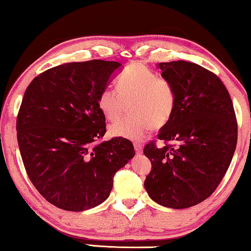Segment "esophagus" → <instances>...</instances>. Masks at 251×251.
<instances>
[{"mask_svg":"<svg viewBox=\"0 0 251 251\" xmlns=\"http://www.w3.org/2000/svg\"><path fill=\"white\" fill-rule=\"evenodd\" d=\"M133 148H135V151H136V153H137V154H142L143 153V146H142V144H139V143H135V144H133Z\"/></svg>","mask_w":251,"mask_h":251,"instance_id":"esophagus-1","label":"esophagus"}]
</instances>
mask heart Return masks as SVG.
Wrapping results in <instances>:
<instances>
[{"label": "heart", "mask_w": 251, "mask_h": 251, "mask_svg": "<svg viewBox=\"0 0 251 251\" xmlns=\"http://www.w3.org/2000/svg\"><path fill=\"white\" fill-rule=\"evenodd\" d=\"M132 114L109 126L114 137L130 141L144 138L152 129L167 125L176 107V92L169 80L150 70L144 64L131 63L118 78V89L107 86L98 96V108L108 121H116L125 106Z\"/></svg>", "instance_id": "1"}]
</instances>
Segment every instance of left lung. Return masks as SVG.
Here are the masks:
<instances>
[{
  "label": "left lung",
  "mask_w": 251,
  "mask_h": 251,
  "mask_svg": "<svg viewBox=\"0 0 251 251\" xmlns=\"http://www.w3.org/2000/svg\"><path fill=\"white\" fill-rule=\"evenodd\" d=\"M173 84L176 107L158 138L145 145L152 168L144 181L149 196L162 206L187 209L213 194L228 169L237 142L232 99L220 78L193 62L159 63Z\"/></svg>",
  "instance_id": "1"
}]
</instances>
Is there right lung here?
<instances>
[{"mask_svg": "<svg viewBox=\"0 0 251 251\" xmlns=\"http://www.w3.org/2000/svg\"><path fill=\"white\" fill-rule=\"evenodd\" d=\"M121 63L92 60L48 69L27 86L17 116L26 173L58 209L85 211L108 198L113 177L135 155L132 143L106 132L98 96Z\"/></svg>", "mask_w": 251, "mask_h": 251, "instance_id": "1", "label": "right lung"}]
</instances>
